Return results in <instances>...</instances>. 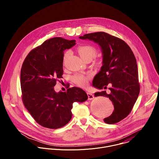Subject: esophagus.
Here are the masks:
<instances>
[{
    "label": "esophagus",
    "mask_w": 159,
    "mask_h": 159,
    "mask_svg": "<svg viewBox=\"0 0 159 159\" xmlns=\"http://www.w3.org/2000/svg\"><path fill=\"white\" fill-rule=\"evenodd\" d=\"M87 96H88V99H89V100H92V99H94V96H93L92 94H90V93H87Z\"/></svg>",
    "instance_id": "34e87169"
}]
</instances>
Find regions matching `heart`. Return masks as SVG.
<instances>
[{"instance_id": "obj_1", "label": "heart", "mask_w": 159, "mask_h": 159, "mask_svg": "<svg viewBox=\"0 0 159 159\" xmlns=\"http://www.w3.org/2000/svg\"><path fill=\"white\" fill-rule=\"evenodd\" d=\"M77 52L80 57L85 61H90L97 53L96 48L90 44H84L79 46L77 48ZM70 54L69 52H66L64 54L63 63L66 61L68 57ZM90 77L82 74H77L72 78L73 82L77 85L80 87H85L87 85Z\"/></svg>"}]
</instances>
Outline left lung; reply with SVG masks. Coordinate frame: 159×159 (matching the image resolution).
<instances>
[{"mask_svg":"<svg viewBox=\"0 0 159 159\" xmlns=\"http://www.w3.org/2000/svg\"><path fill=\"white\" fill-rule=\"evenodd\" d=\"M98 43L102 53V66L93 81L94 87L102 89L108 84L111 93H95V96L109 98L115 110L104 119L107 124H115L125 118L131 111L140 93L138 66L135 57L128 45L121 39L104 32L80 36Z\"/></svg>","mask_w":159,"mask_h":159,"instance_id":"1","label":"left lung"}]
</instances>
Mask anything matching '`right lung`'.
I'll return each mask as SVG.
<instances>
[{"mask_svg": "<svg viewBox=\"0 0 159 159\" xmlns=\"http://www.w3.org/2000/svg\"><path fill=\"white\" fill-rule=\"evenodd\" d=\"M75 44V40L55 37L32 50L20 70L22 100L41 126L57 129L72 118L74 102H82L88 96L82 89L73 87L56 93L54 86L63 74V51Z\"/></svg>", "mask_w": 159, "mask_h": 159, "instance_id": "obj_1", "label": "right lung"}]
</instances>
